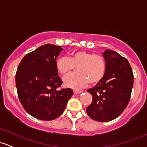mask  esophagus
<instances>
[{"label":"esophagus","instance_id":"1","mask_svg":"<svg viewBox=\"0 0 147 147\" xmlns=\"http://www.w3.org/2000/svg\"><path fill=\"white\" fill-rule=\"evenodd\" d=\"M82 90H74V93L75 94H79L82 93Z\"/></svg>","mask_w":147,"mask_h":147}]
</instances>
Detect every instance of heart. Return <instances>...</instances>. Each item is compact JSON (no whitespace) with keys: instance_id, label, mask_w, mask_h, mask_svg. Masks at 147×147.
Returning <instances> with one entry per match:
<instances>
[{"instance_id":"1","label":"heart","mask_w":147,"mask_h":147,"mask_svg":"<svg viewBox=\"0 0 147 147\" xmlns=\"http://www.w3.org/2000/svg\"><path fill=\"white\" fill-rule=\"evenodd\" d=\"M56 68L61 75H65L77 67L78 73L70 74L64 77L63 85L66 88L79 90L88 84L99 83L105 75L106 62L99 54H92L85 50H77L70 57H60L56 61Z\"/></svg>"}]
</instances>
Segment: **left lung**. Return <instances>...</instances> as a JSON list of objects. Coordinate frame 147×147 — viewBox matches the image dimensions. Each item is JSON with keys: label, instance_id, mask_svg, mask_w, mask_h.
<instances>
[{"label": "left lung", "instance_id": "8db88e82", "mask_svg": "<svg viewBox=\"0 0 147 147\" xmlns=\"http://www.w3.org/2000/svg\"><path fill=\"white\" fill-rule=\"evenodd\" d=\"M106 62L104 77L95 86L88 90L92 102L86 108L87 114L98 122L117 118L129 104L133 85V74L126 58L113 50L103 52Z\"/></svg>", "mask_w": 147, "mask_h": 147}]
</instances>
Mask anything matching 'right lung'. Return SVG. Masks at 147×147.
<instances>
[{"label": "right lung", "instance_id": "obj_1", "mask_svg": "<svg viewBox=\"0 0 147 147\" xmlns=\"http://www.w3.org/2000/svg\"><path fill=\"white\" fill-rule=\"evenodd\" d=\"M62 46L45 44L27 54L18 65L16 86L22 106L30 115L41 120H52L63 113L73 94L71 88L59 90L62 80L56 61Z\"/></svg>", "mask_w": 147, "mask_h": 147}]
</instances>
